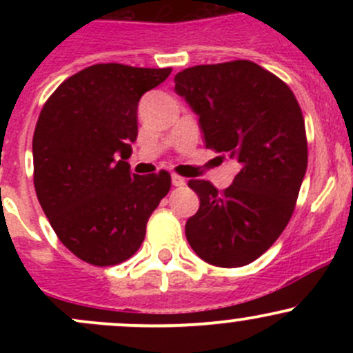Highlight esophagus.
<instances>
[{
  "instance_id": "obj_1",
  "label": "esophagus",
  "mask_w": 353,
  "mask_h": 353,
  "mask_svg": "<svg viewBox=\"0 0 353 353\" xmlns=\"http://www.w3.org/2000/svg\"><path fill=\"white\" fill-rule=\"evenodd\" d=\"M184 184H186V179H184V177L177 176V174H172V186L183 188Z\"/></svg>"
}]
</instances>
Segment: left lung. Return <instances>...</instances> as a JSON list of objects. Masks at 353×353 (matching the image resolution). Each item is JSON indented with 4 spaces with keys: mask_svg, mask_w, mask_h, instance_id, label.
I'll list each match as a JSON object with an SVG mask.
<instances>
[{
    "mask_svg": "<svg viewBox=\"0 0 353 353\" xmlns=\"http://www.w3.org/2000/svg\"><path fill=\"white\" fill-rule=\"evenodd\" d=\"M176 94L198 114L206 148L239 163L227 190L191 179L199 210L186 239L203 261L237 268L287 227L307 169L302 110L285 81L248 59L179 71Z\"/></svg>",
    "mask_w": 353,
    "mask_h": 353,
    "instance_id": "obj_1",
    "label": "left lung"
}]
</instances>
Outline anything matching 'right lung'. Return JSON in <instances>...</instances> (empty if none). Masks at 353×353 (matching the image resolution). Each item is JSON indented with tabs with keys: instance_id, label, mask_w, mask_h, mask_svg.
<instances>
[{
	"instance_id": "obj_1",
	"label": "right lung",
	"mask_w": 353,
	"mask_h": 353,
	"mask_svg": "<svg viewBox=\"0 0 353 353\" xmlns=\"http://www.w3.org/2000/svg\"><path fill=\"white\" fill-rule=\"evenodd\" d=\"M172 68L94 65L63 81L39 114L34 186L56 236L95 266L126 261L170 190V174L130 172L138 102Z\"/></svg>"
}]
</instances>
